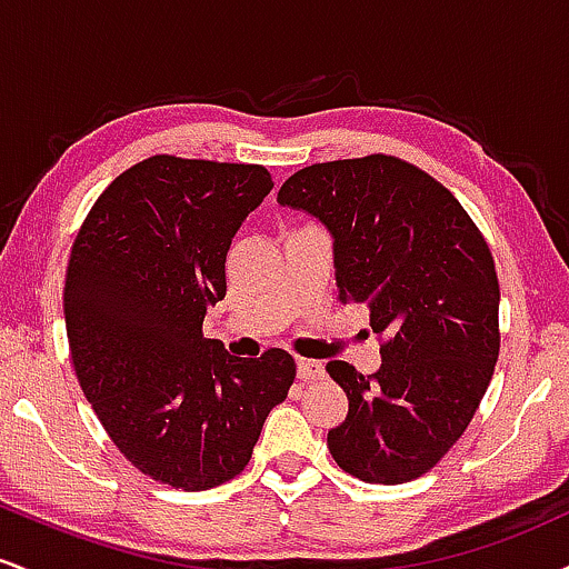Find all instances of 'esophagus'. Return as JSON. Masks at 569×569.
I'll use <instances>...</instances> for the list:
<instances>
[{
	"label": "esophagus",
	"instance_id": "obj_1",
	"mask_svg": "<svg viewBox=\"0 0 569 569\" xmlns=\"http://www.w3.org/2000/svg\"><path fill=\"white\" fill-rule=\"evenodd\" d=\"M297 375H299V380H305V382L318 380V377L323 375V363L321 361H310V358H299Z\"/></svg>",
	"mask_w": 569,
	"mask_h": 569
}]
</instances>
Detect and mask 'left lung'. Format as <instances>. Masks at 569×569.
<instances>
[{
    "label": "left lung",
    "instance_id": "8db88e82",
    "mask_svg": "<svg viewBox=\"0 0 569 569\" xmlns=\"http://www.w3.org/2000/svg\"><path fill=\"white\" fill-rule=\"evenodd\" d=\"M278 202L326 227L339 302L367 307L385 339L371 377L326 363L350 401L326 439L331 457L369 485L428 473L466 433L498 363L500 286L485 238L447 187L388 154L302 168Z\"/></svg>",
    "mask_w": 569,
    "mask_h": 569
}]
</instances>
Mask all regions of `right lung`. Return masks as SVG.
I'll use <instances>...</instances> for the list:
<instances>
[{
    "mask_svg": "<svg viewBox=\"0 0 569 569\" xmlns=\"http://www.w3.org/2000/svg\"><path fill=\"white\" fill-rule=\"evenodd\" d=\"M272 187L262 166L154 154L77 232L63 289L77 380L114 447L160 485L234 479L297 377L286 350L238 358L202 337L234 232Z\"/></svg>",
    "mask_w": 569,
    "mask_h": 569,
    "instance_id": "add662e5",
    "label": "right lung"
}]
</instances>
